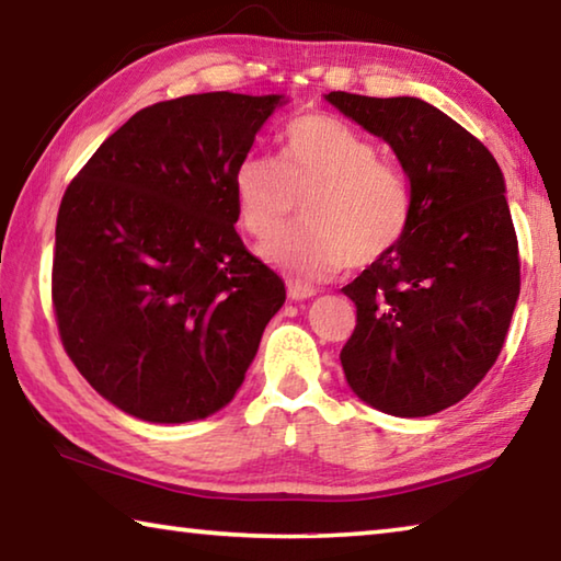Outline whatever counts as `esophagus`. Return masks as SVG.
Instances as JSON below:
<instances>
[{"instance_id":"esophagus-1","label":"esophagus","mask_w":561,"mask_h":561,"mask_svg":"<svg viewBox=\"0 0 561 561\" xmlns=\"http://www.w3.org/2000/svg\"><path fill=\"white\" fill-rule=\"evenodd\" d=\"M287 291H289V299H294V301L309 299V297H314V294H317L314 287H309V284H301V282H289Z\"/></svg>"}]
</instances>
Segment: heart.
I'll return each mask as SVG.
<instances>
[{"label":"heart","mask_w":561,"mask_h":561,"mask_svg":"<svg viewBox=\"0 0 561 561\" xmlns=\"http://www.w3.org/2000/svg\"><path fill=\"white\" fill-rule=\"evenodd\" d=\"M237 215L254 240H274L304 207L299 230L262 250L297 279L317 282L351 262L366 267L401 240L411 193L376 146L334 116H301L282 133L279 163L250 153L232 178Z\"/></svg>","instance_id":"heart-1"}]
</instances>
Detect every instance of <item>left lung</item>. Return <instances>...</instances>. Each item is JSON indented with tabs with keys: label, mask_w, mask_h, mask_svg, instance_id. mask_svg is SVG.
Returning <instances> with one entry per match:
<instances>
[{
	"label": "left lung",
	"mask_w": 561,
	"mask_h": 561,
	"mask_svg": "<svg viewBox=\"0 0 561 561\" xmlns=\"http://www.w3.org/2000/svg\"><path fill=\"white\" fill-rule=\"evenodd\" d=\"M327 101L383 138L411 180L403 237L341 289L356 304L341 366L378 411L433 415L462 401L505 344L519 297L505 178L472 133L421 99Z\"/></svg>",
	"instance_id": "left-lung-1"
}]
</instances>
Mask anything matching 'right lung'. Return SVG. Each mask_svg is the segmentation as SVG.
<instances>
[{"mask_svg":"<svg viewBox=\"0 0 561 561\" xmlns=\"http://www.w3.org/2000/svg\"><path fill=\"white\" fill-rule=\"evenodd\" d=\"M284 96L213 91L138 111L66 187L51 301L66 354L123 413L187 423L242 386L287 299L234 230L232 178Z\"/></svg>","mask_w":561,"mask_h":561,"instance_id":"1","label":"right lung"}]
</instances>
